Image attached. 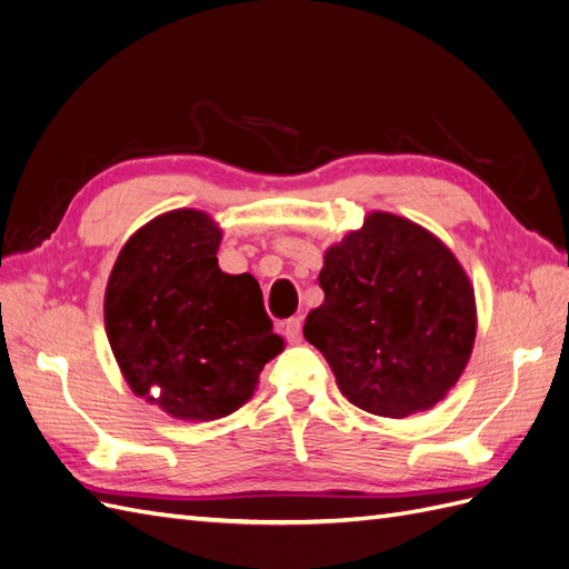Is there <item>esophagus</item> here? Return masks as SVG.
Returning a JSON list of instances; mask_svg holds the SVG:
<instances>
[{
    "label": "esophagus",
    "mask_w": 569,
    "mask_h": 569,
    "mask_svg": "<svg viewBox=\"0 0 569 569\" xmlns=\"http://www.w3.org/2000/svg\"><path fill=\"white\" fill-rule=\"evenodd\" d=\"M284 337H287L289 343L301 341V318H289L284 322Z\"/></svg>",
    "instance_id": "34e87169"
}]
</instances>
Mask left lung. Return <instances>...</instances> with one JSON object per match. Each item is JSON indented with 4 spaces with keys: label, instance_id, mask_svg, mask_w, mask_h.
Listing matches in <instances>:
<instances>
[{
    "label": "left lung",
    "instance_id": "obj_1",
    "mask_svg": "<svg viewBox=\"0 0 569 569\" xmlns=\"http://www.w3.org/2000/svg\"><path fill=\"white\" fill-rule=\"evenodd\" d=\"M318 282L325 301L308 313L303 337L353 406L406 418L458 382L477 332L475 291L435 234L372 213L327 249Z\"/></svg>",
    "mask_w": 569,
    "mask_h": 569
}]
</instances>
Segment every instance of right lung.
I'll return each instance as SVG.
<instances>
[{
  "mask_svg": "<svg viewBox=\"0 0 569 569\" xmlns=\"http://www.w3.org/2000/svg\"><path fill=\"white\" fill-rule=\"evenodd\" d=\"M218 244L206 213H163L130 237L107 284V335L130 389L180 420L230 416L284 347L261 287L222 272Z\"/></svg>",
  "mask_w": 569,
  "mask_h": 569,
  "instance_id": "1",
  "label": "right lung"
}]
</instances>
